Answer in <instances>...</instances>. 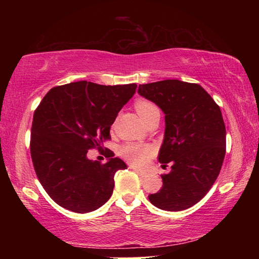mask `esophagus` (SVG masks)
Instances as JSON below:
<instances>
[{
	"instance_id": "1",
	"label": "esophagus",
	"mask_w": 259,
	"mask_h": 259,
	"mask_svg": "<svg viewBox=\"0 0 259 259\" xmlns=\"http://www.w3.org/2000/svg\"><path fill=\"white\" fill-rule=\"evenodd\" d=\"M135 170V172H137L140 177H147V174L146 172H144V171H140V170H137V169H134Z\"/></svg>"
}]
</instances>
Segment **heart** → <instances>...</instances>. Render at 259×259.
<instances>
[{
  "label": "heart",
  "instance_id": "heart-1",
  "mask_svg": "<svg viewBox=\"0 0 259 259\" xmlns=\"http://www.w3.org/2000/svg\"><path fill=\"white\" fill-rule=\"evenodd\" d=\"M136 111L140 119L147 124L153 117L160 115V111L154 103L146 99H139L135 104ZM154 150L150 145H142L138 143H129L121 148V155L135 166L145 165L151 159Z\"/></svg>",
  "mask_w": 259,
  "mask_h": 259
}]
</instances>
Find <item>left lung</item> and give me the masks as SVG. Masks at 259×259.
<instances>
[{
    "label": "left lung",
    "instance_id": "left-lung-1",
    "mask_svg": "<svg viewBox=\"0 0 259 259\" xmlns=\"http://www.w3.org/2000/svg\"><path fill=\"white\" fill-rule=\"evenodd\" d=\"M138 94L164 113L159 162L171 163V171L161 175L162 188L148 195V200L166 211L191 208L211 188L224 161L226 129L221 108L196 83H147L139 85Z\"/></svg>",
    "mask_w": 259,
    "mask_h": 259
}]
</instances>
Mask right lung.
<instances>
[{
  "label": "right lung",
  "mask_w": 259,
  "mask_h": 259,
  "mask_svg": "<svg viewBox=\"0 0 259 259\" xmlns=\"http://www.w3.org/2000/svg\"><path fill=\"white\" fill-rule=\"evenodd\" d=\"M136 88L72 82L52 88L35 109L30 156L41 185L60 207L85 213L111 198L114 175L126 164L109 150L106 163L89 160L87 153L111 139V125Z\"/></svg>",
  "instance_id": "obj_1"
}]
</instances>
